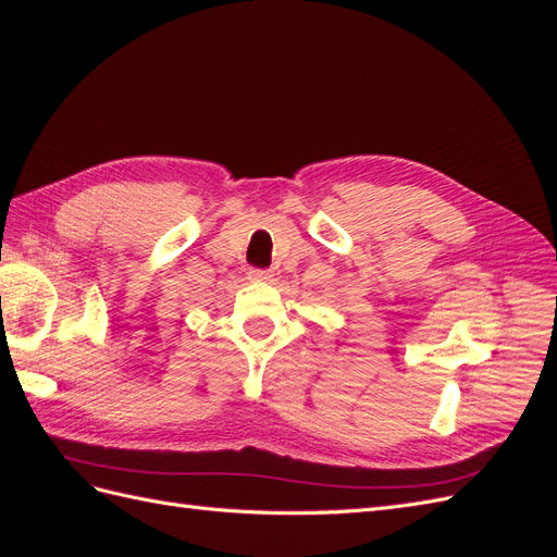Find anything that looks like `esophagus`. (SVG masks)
Segmentation results:
<instances>
[{"instance_id": "1", "label": "esophagus", "mask_w": 557, "mask_h": 557, "mask_svg": "<svg viewBox=\"0 0 557 557\" xmlns=\"http://www.w3.org/2000/svg\"><path fill=\"white\" fill-rule=\"evenodd\" d=\"M248 278L250 281H272V272H264V269H250Z\"/></svg>"}]
</instances>
